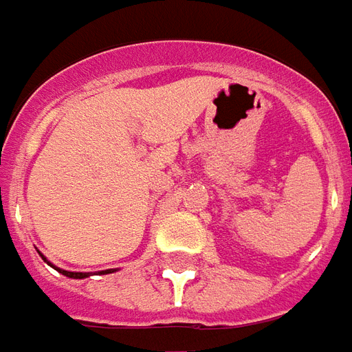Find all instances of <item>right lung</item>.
<instances>
[{
	"mask_svg": "<svg viewBox=\"0 0 352 352\" xmlns=\"http://www.w3.org/2000/svg\"><path fill=\"white\" fill-rule=\"evenodd\" d=\"M39 256L47 261V258H45L41 252H39ZM47 263H49L51 267H54L51 261H47ZM54 269H56L58 273H62L64 276H69V278H87V276H91V273H74V271H64V269H58V267H54ZM113 271H116V269H106V271H100V275H108V273H113Z\"/></svg>",
	"mask_w": 352,
	"mask_h": 352,
	"instance_id": "add662e5",
	"label": "right lung"
}]
</instances>
